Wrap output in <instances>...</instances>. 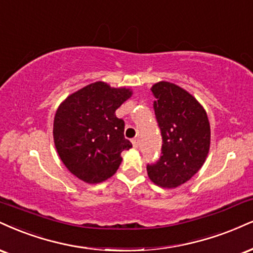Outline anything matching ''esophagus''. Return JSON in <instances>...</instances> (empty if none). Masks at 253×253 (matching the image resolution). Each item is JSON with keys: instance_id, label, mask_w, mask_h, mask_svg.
Instances as JSON below:
<instances>
[{"instance_id": "esophagus-1", "label": "esophagus", "mask_w": 253, "mask_h": 253, "mask_svg": "<svg viewBox=\"0 0 253 253\" xmlns=\"http://www.w3.org/2000/svg\"><path fill=\"white\" fill-rule=\"evenodd\" d=\"M132 145L134 148H138L139 147V139H133L132 140Z\"/></svg>"}]
</instances>
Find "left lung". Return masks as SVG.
<instances>
[{"mask_svg": "<svg viewBox=\"0 0 253 253\" xmlns=\"http://www.w3.org/2000/svg\"><path fill=\"white\" fill-rule=\"evenodd\" d=\"M163 146L159 160L148 164V176L164 188L190 180L202 169L210 150L211 130L205 109L181 87L160 81L151 88Z\"/></svg>", "mask_w": 253, "mask_h": 253, "instance_id": "left-lung-1", "label": "left lung"}]
</instances>
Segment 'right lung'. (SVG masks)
I'll use <instances>...</instances> for the list:
<instances>
[{
	"mask_svg": "<svg viewBox=\"0 0 253 253\" xmlns=\"http://www.w3.org/2000/svg\"><path fill=\"white\" fill-rule=\"evenodd\" d=\"M128 88L97 81L69 95L57 108L53 135L67 169L88 184L111 178L120 166L121 152L132 147L124 135L125 121L115 111L129 99Z\"/></svg>",
	"mask_w": 253,
	"mask_h": 253,
	"instance_id": "obj_1",
	"label": "right lung"
}]
</instances>
